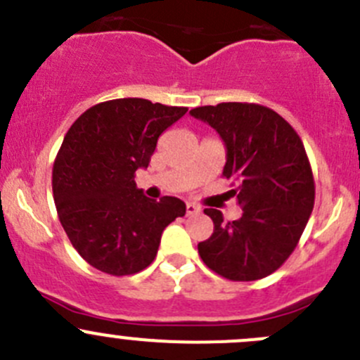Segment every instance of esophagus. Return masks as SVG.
<instances>
[{"label": "esophagus", "mask_w": 360, "mask_h": 360, "mask_svg": "<svg viewBox=\"0 0 360 360\" xmlns=\"http://www.w3.org/2000/svg\"><path fill=\"white\" fill-rule=\"evenodd\" d=\"M198 212H200V207H198L197 203H186V216H197Z\"/></svg>", "instance_id": "esophagus-1"}]
</instances>
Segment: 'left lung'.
Returning a JSON list of instances; mask_svg holds the SVG:
<instances>
[{
    "label": "left lung",
    "instance_id": "obj_1",
    "mask_svg": "<svg viewBox=\"0 0 360 360\" xmlns=\"http://www.w3.org/2000/svg\"><path fill=\"white\" fill-rule=\"evenodd\" d=\"M190 115L223 139V176L235 184L228 193L244 210L237 221H224L216 209L203 210L214 233L198 244V254L230 281L268 277L291 256L314 209V174L303 143L278 112L259 104L221 103Z\"/></svg>",
    "mask_w": 360,
    "mask_h": 360
}]
</instances>
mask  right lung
Returning <instances> with one entry per match:
<instances>
[{"label":"right lung","mask_w":360,"mask_h":360,"mask_svg":"<svg viewBox=\"0 0 360 360\" xmlns=\"http://www.w3.org/2000/svg\"><path fill=\"white\" fill-rule=\"evenodd\" d=\"M186 111L115 99L86 110L68 130L53 163V200L72 248L97 270L122 277L150 266L163 230L186 214L183 200H151L134 181L162 132Z\"/></svg>","instance_id":"add662e5"}]
</instances>
